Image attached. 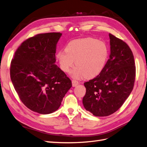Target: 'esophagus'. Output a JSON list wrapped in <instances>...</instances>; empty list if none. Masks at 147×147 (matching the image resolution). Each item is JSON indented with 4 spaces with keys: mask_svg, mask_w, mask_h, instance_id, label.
I'll list each match as a JSON object with an SVG mask.
<instances>
[{
    "mask_svg": "<svg viewBox=\"0 0 147 147\" xmlns=\"http://www.w3.org/2000/svg\"><path fill=\"white\" fill-rule=\"evenodd\" d=\"M71 82H72V86H73V87H76V86H77L78 84H79V82H78L77 80H74V79L72 80V81H71Z\"/></svg>",
    "mask_w": 147,
    "mask_h": 147,
    "instance_id": "34e87169",
    "label": "esophagus"
}]
</instances>
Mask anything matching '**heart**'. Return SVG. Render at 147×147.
I'll use <instances>...</instances> for the list:
<instances>
[{"label": "heart", "instance_id": "1", "mask_svg": "<svg viewBox=\"0 0 147 147\" xmlns=\"http://www.w3.org/2000/svg\"><path fill=\"white\" fill-rule=\"evenodd\" d=\"M109 56V48L106 43L92 38L77 39L70 41L65 51H60L57 58L61 69L68 72L75 64L77 66L71 71V76L87 79L95 77L102 71Z\"/></svg>", "mask_w": 147, "mask_h": 147}]
</instances>
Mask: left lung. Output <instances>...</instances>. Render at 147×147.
<instances>
[{"label":"left lung","mask_w":147,"mask_h":147,"mask_svg":"<svg viewBox=\"0 0 147 147\" xmlns=\"http://www.w3.org/2000/svg\"><path fill=\"white\" fill-rule=\"evenodd\" d=\"M111 53L102 71L84 83L82 102L96 116L112 115L122 106L134 86L136 67L131 49L125 41L109 34Z\"/></svg>","instance_id":"obj_1"}]
</instances>
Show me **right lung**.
Segmentation results:
<instances>
[{
  "instance_id": "1",
  "label": "right lung",
  "mask_w": 147,
  "mask_h": 147,
  "mask_svg": "<svg viewBox=\"0 0 147 147\" xmlns=\"http://www.w3.org/2000/svg\"><path fill=\"white\" fill-rule=\"evenodd\" d=\"M60 32L38 34L22 42L11 61L10 75L21 100L32 111L55 112L71 82L55 63Z\"/></svg>"
}]
</instances>
